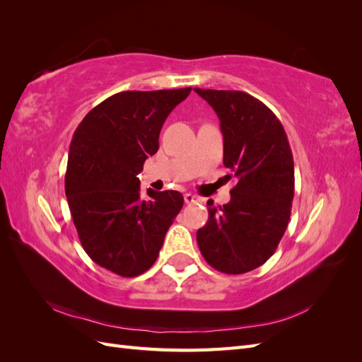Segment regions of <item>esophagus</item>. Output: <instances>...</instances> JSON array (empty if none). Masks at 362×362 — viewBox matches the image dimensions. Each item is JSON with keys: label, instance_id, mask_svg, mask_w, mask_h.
<instances>
[{"label": "esophagus", "instance_id": "1", "mask_svg": "<svg viewBox=\"0 0 362 362\" xmlns=\"http://www.w3.org/2000/svg\"><path fill=\"white\" fill-rule=\"evenodd\" d=\"M184 201H185V204H193V202L198 201V196H194L192 193H185L184 194Z\"/></svg>", "mask_w": 362, "mask_h": 362}]
</instances>
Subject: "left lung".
<instances>
[{"label": "left lung", "mask_w": 362, "mask_h": 362, "mask_svg": "<svg viewBox=\"0 0 362 362\" xmlns=\"http://www.w3.org/2000/svg\"><path fill=\"white\" fill-rule=\"evenodd\" d=\"M194 92L221 119L223 164L238 180L228 204L206 202L208 222L196 240L208 264L240 275L264 264L286 233L294 196L293 154L279 119L257 98L238 90Z\"/></svg>", "instance_id": "obj_1"}]
</instances>
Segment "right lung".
I'll use <instances>...</instances> for the list:
<instances>
[{"label": "right lung", "mask_w": 362, "mask_h": 362, "mask_svg": "<svg viewBox=\"0 0 362 362\" xmlns=\"http://www.w3.org/2000/svg\"><path fill=\"white\" fill-rule=\"evenodd\" d=\"M192 87L116 93L76 127L64 190L86 254L119 276L133 278L154 264L184 198L177 190L140 193L137 175L158 151L169 113Z\"/></svg>", "instance_id": "obj_1"}]
</instances>
